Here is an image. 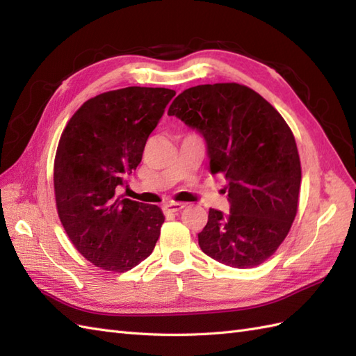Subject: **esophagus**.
<instances>
[{
  "label": "esophagus",
  "mask_w": 356,
  "mask_h": 356,
  "mask_svg": "<svg viewBox=\"0 0 356 356\" xmlns=\"http://www.w3.org/2000/svg\"><path fill=\"white\" fill-rule=\"evenodd\" d=\"M185 205L184 203H179V202H170L166 203V205L163 207V213L165 214H170V213H179L180 209H184Z\"/></svg>",
  "instance_id": "obj_1"
}]
</instances>
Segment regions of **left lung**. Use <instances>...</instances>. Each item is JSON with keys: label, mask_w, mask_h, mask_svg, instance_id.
<instances>
[{"label": "left lung", "mask_w": 356, "mask_h": 356, "mask_svg": "<svg viewBox=\"0 0 356 356\" xmlns=\"http://www.w3.org/2000/svg\"><path fill=\"white\" fill-rule=\"evenodd\" d=\"M168 115L202 133L211 172L228 182L229 214L209 209L200 249L226 266H259L283 243L298 209L301 163L289 125L264 97L236 82L186 88Z\"/></svg>", "instance_id": "left-lung-1"}]
</instances>
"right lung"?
<instances>
[{
	"label": "right lung",
	"instance_id": "obj_1",
	"mask_svg": "<svg viewBox=\"0 0 356 356\" xmlns=\"http://www.w3.org/2000/svg\"><path fill=\"white\" fill-rule=\"evenodd\" d=\"M174 95L151 87L101 93L81 105L59 139L53 166L59 220L79 254L104 270L138 266L161 236V208L116 197V188L138 168Z\"/></svg>",
	"mask_w": 356,
	"mask_h": 356
}]
</instances>
